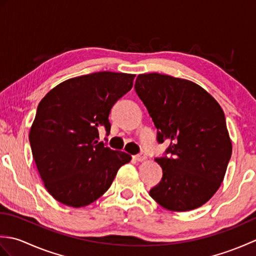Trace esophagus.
<instances>
[{
  "instance_id": "esophagus-1",
  "label": "esophagus",
  "mask_w": 256,
  "mask_h": 256,
  "mask_svg": "<svg viewBox=\"0 0 256 256\" xmlns=\"http://www.w3.org/2000/svg\"><path fill=\"white\" fill-rule=\"evenodd\" d=\"M134 158L138 162H144V160H146V155H145V154H143V153H140V154L135 155V156H134Z\"/></svg>"
}]
</instances>
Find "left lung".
Listing matches in <instances>:
<instances>
[{"label":"left lung","mask_w":256,"mask_h":256,"mask_svg":"<svg viewBox=\"0 0 256 256\" xmlns=\"http://www.w3.org/2000/svg\"><path fill=\"white\" fill-rule=\"evenodd\" d=\"M135 91L157 128V140H170V157L155 160L162 170L150 190L170 211L204 204L221 186L232 143L220 104L204 88L186 79L157 72L138 74Z\"/></svg>","instance_id":"left-lung-1"}]
</instances>
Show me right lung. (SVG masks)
I'll list each match as a JSON object with an SVG mask.
<instances>
[{
    "mask_svg": "<svg viewBox=\"0 0 256 256\" xmlns=\"http://www.w3.org/2000/svg\"><path fill=\"white\" fill-rule=\"evenodd\" d=\"M134 78L111 72L80 76L59 84L40 102L30 143L45 188L59 202L74 208L92 204L131 160L98 138L102 128L110 133L108 114Z\"/></svg>",
    "mask_w": 256,
    "mask_h": 256,
    "instance_id": "right-lung-1",
    "label": "right lung"
}]
</instances>
